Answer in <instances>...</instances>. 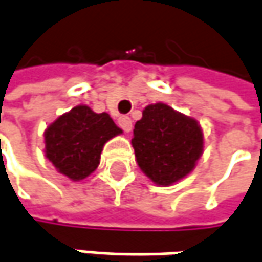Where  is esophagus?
<instances>
[{
    "label": "esophagus",
    "mask_w": 262,
    "mask_h": 262,
    "mask_svg": "<svg viewBox=\"0 0 262 262\" xmlns=\"http://www.w3.org/2000/svg\"><path fill=\"white\" fill-rule=\"evenodd\" d=\"M118 125L124 129L125 133H129L131 129H133V121H131V118L129 116H119V119H118Z\"/></svg>",
    "instance_id": "esophagus-1"
}]
</instances>
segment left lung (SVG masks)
<instances>
[{
	"mask_svg": "<svg viewBox=\"0 0 262 262\" xmlns=\"http://www.w3.org/2000/svg\"><path fill=\"white\" fill-rule=\"evenodd\" d=\"M133 147L138 166L159 186H169L194 168L203 150L201 126L164 103L150 104L136 122Z\"/></svg>",
	"mask_w": 262,
	"mask_h": 262,
	"instance_id": "obj_1",
	"label": "left lung"
}]
</instances>
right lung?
<instances>
[{"label":"right lung","instance_id":"add662e5","mask_svg":"<svg viewBox=\"0 0 262 262\" xmlns=\"http://www.w3.org/2000/svg\"><path fill=\"white\" fill-rule=\"evenodd\" d=\"M121 133L107 113L76 106L47 128L46 155L59 172L78 181L97 168L104 143Z\"/></svg>","mask_w":262,"mask_h":262}]
</instances>
